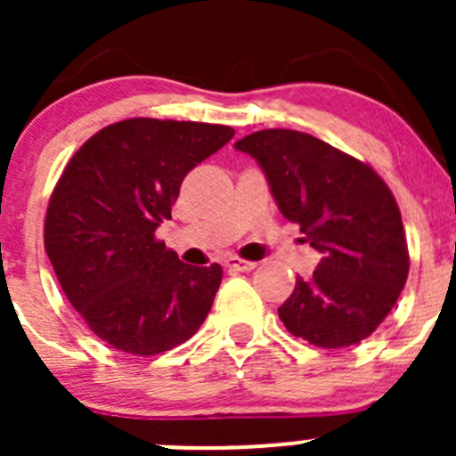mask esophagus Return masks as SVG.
<instances>
[{
    "instance_id": "obj_1",
    "label": "esophagus",
    "mask_w": 456,
    "mask_h": 456,
    "mask_svg": "<svg viewBox=\"0 0 456 456\" xmlns=\"http://www.w3.org/2000/svg\"><path fill=\"white\" fill-rule=\"evenodd\" d=\"M224 266H227L229 271H251V269H256V262L242 260V257L232 256V257H227V260H224Z\"/></svg>"
}]
</instances>
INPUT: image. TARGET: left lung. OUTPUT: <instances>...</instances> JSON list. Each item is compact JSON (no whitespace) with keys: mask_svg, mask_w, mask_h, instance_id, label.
<instances>
[{"mask_svg":"<svg viewBox=\"0 0 456 456\" xmlns=\"http://www.w3.org/2000/svg\"><path fill=\"white\" fill-rule=\"evenodd\" d=\"M236 150L254 156L284 218L322 254L280 320L315 346L360 344L390 314L411 266L393 191L370 165L305 132L260 130Z\"/></svg>","mask_w":456,"mask_h":456,"instance_id":"1","label":"left lung"}]
</instances>
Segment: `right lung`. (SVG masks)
I'll return each mask as SVG.
<instances>
[{
  "mask_svg": "<svg viewBox=\"0 0 456 456\" xmlns=\"http://www.w3.org/2000/svg\"><path fill=\"white\" fill-rule=\"evenodd\" d=\"M229 126L127 118L96 132L63 169L44 242L70 305L92 333L130 355L187 342L209 314L223 266L178 260L154 232L181 183L232 141Z\"/></svg>",
  "mask_w": 456,
  "mask_h": 456,
  "instance_id": "1",
  "label": "right lung"
}]
</instances>
